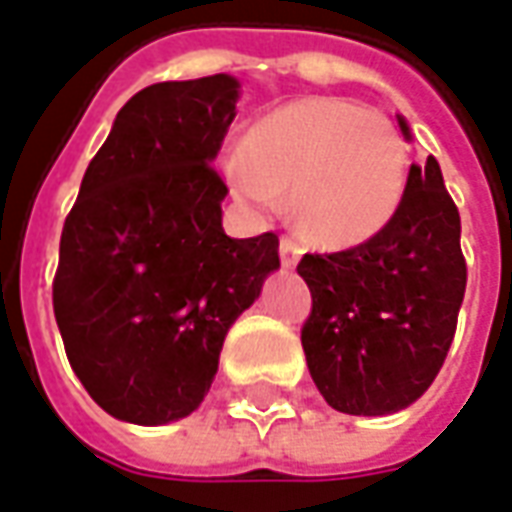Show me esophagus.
Segmentation results:
<instances>
[{"label": "esophagus", "mask_w": 512, "mask_h": 512, "mask_svg": "<svg viewBox=\"0 0 512 512\" xmlns=\"http://www.w3.org/2000/svg\"><path fill=\"white\" fill-rule=\"evenodd\" d=\"M278 250H281V264L284 267H295L298 259H301V242L295 239V236H281V242H278Z\"/></svg>", "instance_id": "1"}]
</instances>
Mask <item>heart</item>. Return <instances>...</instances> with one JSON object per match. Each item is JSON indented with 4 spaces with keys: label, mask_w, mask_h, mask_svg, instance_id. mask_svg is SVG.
Listing matches in <instances>:
<instances>
[{
    "label": "heart",
    "mask_w": 512,
    "mask_h": 512,
    "mask_svg": "<svg viewBox=\"0 0 512 512\" xmlns=\"http://www.w3.org/2000/svg\"><path fill=\"white\" fill-rule=\"evenodd\" d=\"M239 200L264 214L292 195L303 234L326 248L362 245L396 217L407 144L396 122L343 97H298L253 122L225 158Z\"/></svg>",
    "instance_id": "obj_1"
}]
</instances>
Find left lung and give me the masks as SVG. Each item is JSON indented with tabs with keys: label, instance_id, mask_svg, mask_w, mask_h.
Returning <instances> with one entry per match:
<instances>
[{
	"label": "left lung",
	"instance_id": "8db88e82",
	"mask_svg": "<svg viewBox=\"0 0 512 512\" xmlns=\"http://www.w3.org/2000/svg\"><path fill=\"white\" fill-rule=\"evenodd\" d=\"M398 125L410 139L401 116ZM298 273L312 292L303 354L329 407L390 415L418 401L443 368L465 295L460 211L438 161L412 164L384 231L357 248L306 253Z\"/></svg>",
	"mask_w": 512,
	"mask_h": 512
}]
</instances>
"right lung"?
<instances>
[{
  "mask_svg": "<svg viewBox=\"0 0 512 512\" xmlns=\"http://www.w3.org/2000/svg\"><path fill=\"white\" fill-rule=\"evenodd\" d=\"M236 97L231 74L133 94L63 222L55 320L77 379L119 421L158 426L195 412L231 323L281 264L273 231H222L228 186L211 161Z\"/></svg>",
  "mask_w": 512,
  "mask_h": 512,
  "instance_id": "obj_1",
  "label": "right lung"
}]
</instances>
